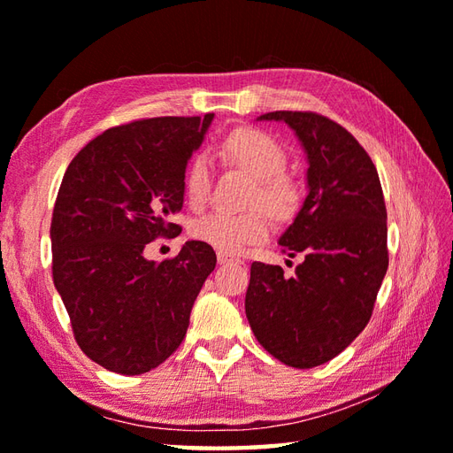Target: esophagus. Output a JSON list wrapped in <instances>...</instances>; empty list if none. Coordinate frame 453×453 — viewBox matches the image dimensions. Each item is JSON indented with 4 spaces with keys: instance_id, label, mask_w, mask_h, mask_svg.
Returning a JSON list of instances; mask_svg holds the SVG:
<instances>
[{
    "instance_id": "obj_1",
    "label": "esophagus",
    "mask_w": 453,
    "mask_h": 453,
    "mask_svg": "<svg viewBox=\"0 0 453 453\" xmlns=\"http://www.w3.org/2000/svg\"><path fill=\"white\" fill-rule=\"evenodd\" d=\"M218 263L219 265H242L243 261L239 257H234V255H229V253H224V251H218Z\"/></svg>"
}]
</instances>
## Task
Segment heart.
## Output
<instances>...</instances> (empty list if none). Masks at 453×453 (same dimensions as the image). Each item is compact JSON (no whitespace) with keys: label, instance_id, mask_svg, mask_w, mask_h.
Here are the masks:
<instances>
[{"label":"heart","instance_id":"heart-1","mask_svg":"<svg viewBox=\"0 0 453 453\" xmlns=\"http://www.w3.org/2000/svg\"><path fill=\"white\" fill-rule=\"evenodd\" d=\"M221 156L253 177L247 192V202L253 206L242 211H210L192 224L190 234L219 251L239 253L249 245L266 242L274 226L271 211L280 219L294 214L300 204V187L284 171V148L265 130L253 127L232 130L221 142ZM185 187L192 208L206 204L211 190V167L204 156L190 161Z\"/></svg>","mask_w":453,"mask_h":453}]
</instances>
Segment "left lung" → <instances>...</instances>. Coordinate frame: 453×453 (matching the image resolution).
Here are the masks:
<instances>
[{"instance_id": "1", "label": "left lung", "mask_w": 453, "mask_h": 453, "mask_svg": "<svg viewBox=\"0 0 453 453\" xmlns=\"http://www.w3.org/2000/svg\"><path fill=\"white\" fill-rule=\"evenodd\" d=\"M307 151V192L282 253L303 257L292 278L255 261L245 296L249 325L276 360L315 368L341 354L373 313L389 266L388 210L372 157L339 122L311 111H274Z\"/></svg>"}]
</instances>
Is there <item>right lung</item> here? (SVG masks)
<instances>
[{"instance_id":"1","label":"right lung","mask_w":453,"mask_h":453,"mask_svg":"<svg viewBox=\"0 0 453 453\" xmlns=\"http://www.w3.org/2000/svg\"><path fill=\"white\" fill-rule=\"evenodd\" d=\"M214 114L119 124L67 165L54 202L52 278L73 339L103 368L140 375L185 339L190 310L216 253L187 242L179 255L146 261L143 249L180 232L187 161Z\"/></svg>"}]
</instances>
